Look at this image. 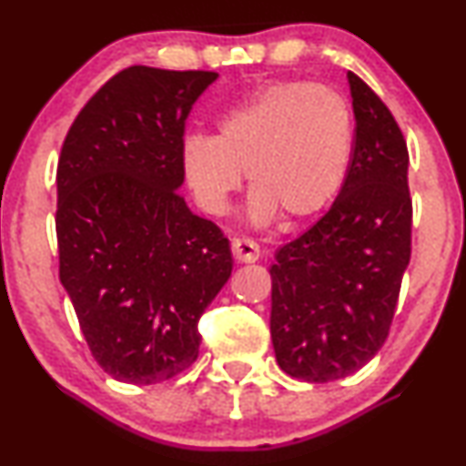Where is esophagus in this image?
<instances>
[{"label":"esophagus","mask_w":466,"mask_h":466,"mask_svg":"<svg viewBox=\"0 0 466 466\" xmlns=\"http://www.w3.org/2000/svg\"><path fill=\"white\" fill-rule=\"evenodd\" d=\"M232 254L238 263H256L260 258V248L251 238L240 237L232 240Z\"/></svg>","instance_id":"obj_1"}]
</instances>
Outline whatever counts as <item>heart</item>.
<instances>
[{
  "label": "heart",
  "instance_id": "1",
  "mask_svg": "<svg viewBox=\"0 0 466 466\" xmlns=\"http://www.w3.org/2000/svg\"><path fill=\"white\" fill-rule=\"evenodd\" d=\"M217 136L190 133L181 166L208 215H226L240 188H251L256 223L318 215L344 184L355 142V116L344 94L307 80H271L223 111Z\"/></svg>",
  "mask_w": 466,
  "mask_h": 466
}]
</instances>
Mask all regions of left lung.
Segmentation results:
<instances>
[{
    "mask_svg": "<svg viewBox=\"0 0 466 466\" xmlns=\"http://www.w3.org/2000/svg\"><path fill=\"white\" fill-rule=\"evenodd\" d=\"M355 142L330 210L271 265V341L289 377L344 379L388 339L411 254L408 144L392 111L349 72Z\"/></svg>",
    "mask_w": 466,
    "mask_h": 466,
    "instance_id": "left-lung-1",
    "label": "left lung"
}]
</instances>
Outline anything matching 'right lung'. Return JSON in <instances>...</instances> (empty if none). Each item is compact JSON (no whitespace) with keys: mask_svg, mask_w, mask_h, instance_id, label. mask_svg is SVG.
Wrapping results in <instances>:
<instances>
[{"mask_svg":"<svg viewBox=\"0 0 466 466\" xmlns=\"http://www.w3.org/2000/svg\"><path fill=\"white\" fill-rule=\"evenodd\" d=\"M217 72L131 66L80 109L56 168L58 278L94 360L133 386L199 355V318L232 274L217 223L179 195L181 144Z\"/></svg>","mask_w":466,"mask_h":466,"instance_id":"1","label":"right lung"}]
</instances>
